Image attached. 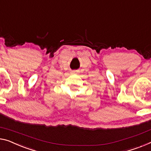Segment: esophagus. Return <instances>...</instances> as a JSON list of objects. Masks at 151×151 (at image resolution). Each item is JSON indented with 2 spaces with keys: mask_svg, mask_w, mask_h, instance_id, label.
Returning <instances> with one entry per match:
<instances>
[{
  "mask_svg": "<svg viewBox=\"0 0 151 151\" xmlns=\"http://www.w3.org/2000/svg\"><path fill=\"white\" fill-rule=\"evenodd\" d=\"M72 73H77V71H76V70L72 71Z\"/></svg>",
  "mask_w": 151,
  "mask_h": 151,
  "instance_id": "esophagus-1",
  "label": "esophagus"
}]
</instances>
